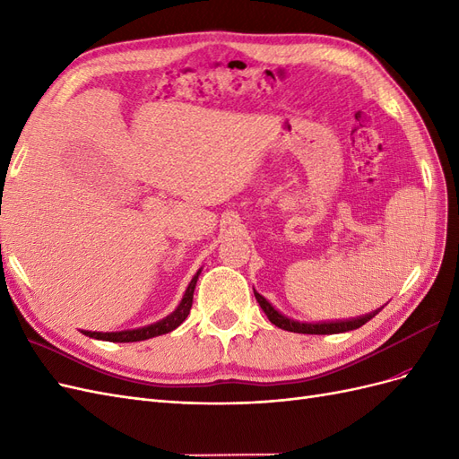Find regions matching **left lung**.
<instances>
[{"label": "left lung", "instance_id": "8db88e82", "mask_svg": "<svg viewBox=\"0 0 459 459\" xmlns=\"http://www.w3.org/2000/svg\"><path fill=\"white\" fill-rule=\"evenodd\" d=\"M260 308L264 310V314L268 316L270 322L277 327H281L285 331H293V333H307V335H333V333H344V331H352L362 327L364 324H368L369 319L377 314L379 310H375L371 314H366L362 317H354V319H342V322H322V324H304V322H295V319H290L283 314L277 312L272 304L264 299L262 295L255 293Z\"/></svg>", "mask_w": 459, "mask_h": 459}]
</instances>
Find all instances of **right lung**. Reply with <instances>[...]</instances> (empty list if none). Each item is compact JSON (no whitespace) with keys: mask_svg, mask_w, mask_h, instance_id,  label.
<instances>
[{"mask_svg":"<svg viewBox=\"0 0 459 459\" xmlns=\"http://www.w3.org/2000/svg\"><path fill=\"white\" fill-rule=\"evenodd\" d=\"M197 280H199V273L191 280L189 287L186 289V295H184L182 302L178 304V308L170 316H166L164 319H160V322L147 325V327H142V329L120 331V333H90L88 331V335L97 337V339H105V341H113V342H118V341L120 342H132V341H145V339H151V337H159V335H164V333L174 331L178 325H182L186 322V317L191 310L193 290H195Z\"/></svg>","mask_w":459,"mask_h":459,"instance_id":"1","label":"right lung"}]
</instances>
